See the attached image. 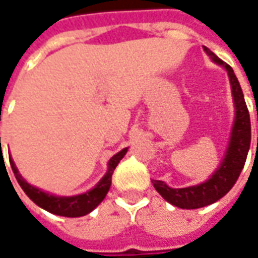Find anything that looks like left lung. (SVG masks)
I'll return each mask as SVG.
<instances>
[{
    "label": "left lung",
    "mask_w": 258,
    "mask_h": 258,
    "mask_svg": "<svg viewBox=\"0 0 258 258\" xmlns=\"http://www.w3.org/2000/svg\"><path fill=\"white\" fill-rule=\"evenodd\" d=\"M203 48L206 50V53L212 57L213 62L223 64L229 73L233 100H234V106H236V120L233 124L232 137H230V143H229L225 159L209 180H206L205 183H201V185H196V186L180 189L169 188L162 180H152L154 188L157 189L159 195L162 196L166 202H169L173 206H178L180 209H198V208L212 205L219 201L220 198H223L233 188L236 180L239 179L240 172L246 164L250 141H251L250 114H248V108L246 106L239 80L227 63L219 59L209 48H206V46H203Z\"/></svg>",
    "instance_id": "left-lung-1"
}]
</instances>
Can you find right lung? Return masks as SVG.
<instances>
[{"mask_svg":"<svg viewBox=\"0 0 258 258\" xmlns=\"http://www.w3.org/2000/svg\"><path fill=\"white\" fill-rule=\"evenodd\" d=\"M127 148H124L120 152H117L115 155L111 157V159L108 161V171L104 175V178L100 180L99 183L89 192H86L83 195L78 196H53L42 192L41 189L35 188L32 185H29L21 175H19L17 166L14 164V161L10 158V164H11L12 172L15 175V178L18 180L19 186L24 189L28 198L35 202L38 206H41L42 209L48 210L53 215H59V216L66 217H79L85 216L87 213H90L97 205L101 203V201L106 198L108 189L111 186V176L114 172L115 166L118 165V162L121 161V158L125 155Z\"/></svg>","mask_w":258,"mask_h":258,"instance_id":"obj_1","label":"right lung"}]
</instances>
